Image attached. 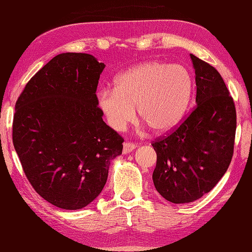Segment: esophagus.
Wrapping results in <instances>:
<instances>
[{
    "label": "esophagus",
    "mask_w": 252,
    "mask_h": 252,
    "mask_svg": "<svg viewBox=\"0 0 252 252\" xmlns=\"http://www.w3.org/2000/svg\"><path fill=\"white\" fill-rule=\"evenodd\" d=\"M135 147L136 146L133 144V143H127V142L125 143V144H123V150H122L123 154H129V153L135 150Z\"/></svg>",
    "instance_id": "esophagus-1"
}]
</instances>
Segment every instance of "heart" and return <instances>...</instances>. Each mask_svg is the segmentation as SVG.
<instances>
[{"mask_svg": "<svg viewBox=\"0 0 252 252\" xmlns=\"http://www.w3.org/2000/svg\"><path fill=\"white\" fill-rule=\"evenodd\" d=\"M192 77L180 64L160 61L141 63L116 77L115 88L97 94V105L113 130L122 131L135 118L155 133L174 129L188 109Z\"/></svg>", "mask_w": 252, "mask_h": 252, "instance_id": "b5f03b06", "label": "heart"}]
</instances>
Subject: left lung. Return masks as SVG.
<instances>
[{"mask_svg":"<svg viewBox=\"0 0 252 252\" xmlns=\"http://www.w3.org/2000/svg\"><path fill=\"white\" fill-rule=\"evenodd\" d=\"M195 73L196 106L168 136L153 143L157 154L153 182L176 204L190 203L214 188L234 153L236 109L220 74L190 54Z\"/></svg>","mask_w":252,"mask_h":252,"instance_id":"1","label":"left lung"}]
</instances>
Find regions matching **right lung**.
Returning <instances> with one entry per match:
<instances>
[{"mask_svg": "<svg viewBox=\"0 0 252 252\" xmlns=\"http://www.w3.org/2000/svg\"><path fill=\"white\" fill-rule=\"evenodd\" d=\"M105 64L87 53L54 57L15 105L13 144L37 193L63 210L100 194L123 139L102 120L96 90Z\"/></svg>", "mask_w": 252, "mask_h": 252, "instance_id": "add662e5", "label": "right lung"}]
</instances>
